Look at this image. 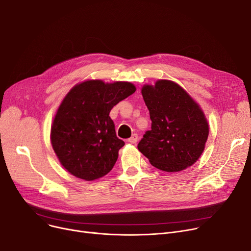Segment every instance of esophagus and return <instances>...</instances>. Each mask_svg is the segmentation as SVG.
Instances as JSON below:
<instances>
[{
	"mask_svg": "<svg viewBox=\"0 0 251 251\" xmlns=\"http://www.w3.org/2000/svg\"><path fill=\"white\" fill-rule=\"evenodd\" d=\"M137 140H138V135L136 133H134V134H132V136H131L128 139V142H130V143H136Z\"/></svg>",
	"mask_w": 251,
	"mask_h": 251,
	"instance_id": "obj_1",
	"label": "esophagus"
}]
</instances>
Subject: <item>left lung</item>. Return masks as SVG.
<instances>
[{
  "instance_id": "8db88e82",
  "label": "left lung",
  "mask_w": 251,
  "mask_h": 251,
  "mask_svg": "<svg viewBox=\"0 0 251 251\" xmlns=\"http://www.w3.org/2000/svg\"><path fill=\"white\" fill-rule=\"evenodd\" d=\"M141 94L150 111L151 129L138 143L140 152L165 172H179L193 165L208 136V125L199 104L169 80L144 85Z\"/></svg>"
}]
</instances>
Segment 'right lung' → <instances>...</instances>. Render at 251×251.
Segmentation results:
<instances>
[{
	"instance_id": "add662e5",
	"label": "right lung",
	"mask_w": 251,
	"mask_h": 251,
	"mask_svg": "<svg viewBox=\"0 0 251 251\" xmlns=\"http://www.w3.org/2000/svg\"><path fill=\"white\" fill-rule=\"evenodd\" d=\"M129 82L89 80L74 86L62 101L50 130L51 146L69 173L91 181L113 169L124 141L116 135L110 112L131 96Z\"/></svg>"
}]
</instances>
